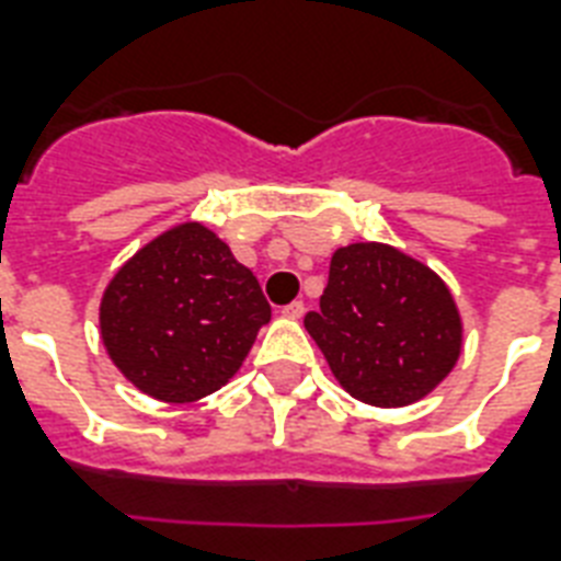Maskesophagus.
Instances as JSON below:
<instances>
[{"instance_id":"34e87169","label":"esophagus","mask_w":561,"mask_h":561,"mask_svg":"<svg viewBox=\"0 0 561 561\" xmlns=\"http://www.w3.org/2000/svg\"><path fill=\"white\" fill-rule=\"evenodd\" d=\"M282 314L288 317V320H302V314H306V302H290V306L282 308Z\"/></svg>"}]
</instances>
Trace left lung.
Segmentation results:
<instances>
[{
    "instance_id": "left-lung-1",
    "label": "left lung",
    "mask_w": 561,
    "mask_h": 561,
    "mask_svg": "<svg viewBox=\"0 0 561 561\" xmlns=\"http://www.w3.org/2000/svg\"><path fill=\"white\" fill-rule=\"evenodd\" d=\"M306 329L343 390L375 408L425 399L462 350L448 285L413 255L375 241L334 250L320 311H308Z\"/></svg>"
}]
</instances>
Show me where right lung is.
<instances>
[{"instance_id": "1", "label": "right lung", "mask_w": 561, "mask_h": 561, "mask_svg": "<svg viewBox=\"0 0 561 561\" xmlns=\"http://www.w3.org/2000/svg\"><path fill=\"white\" fill-rule=\"evenodd\" d=\"M271 320L259 279L209 227L186 220L127 259L101 297V341L127 381L186 404L241 369Z\"/></svg>"}]
</instances>
